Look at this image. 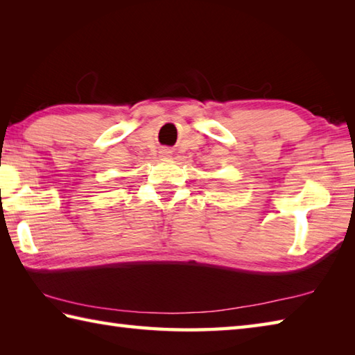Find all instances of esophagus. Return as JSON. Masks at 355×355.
Masks as SVG:
<instances>
[{"label": "esophagus", "mask_w": 355, "mask_h": 355, "mask_svg": "<svg viewBox=\"0 0 355 355\" xmlns=\"http://www.w3.org/2000/svg\"><path fill=\"white\" fill-rule=\"evenodd\" d=\"M163 154H164V155H168V154H171V150H168V149H164V150H163Z\"/></svg>", "instance_id": "1"}]
</instances>
